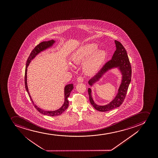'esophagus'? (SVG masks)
I'll return each instance as SVG.
<instances>
[{"label":"esophagus","instance_id":"34e87169","mask_svg":"<svg viewBox=\"0 0 158 158\" xmlns=\"http://www.w3.org/2000/svg\"><path fill=\"white\" fill-rule=\"evenodd\" d=\"M84 81V78L82 76H79L77 78V82H83Z\"/></svg>","mask_w":158,"mask_h":158}]
</instances>
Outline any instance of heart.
I'll list each match as a JSON object with an SVG mask.
<instances>
[{
  "instance_id": "b5f03b06",
  "label": "heart",
  "mask_w": 158,
  "mask_h": 158,
  "mask_svg": "<svg viewBox=\"0 0 158 158\" xmlns=\"http://www.w3.org/2000/svg\"><path fill=\"white\" fill-rule=\"evenodd\" d=\"M98 45L94 43L86 44L73 53L72 60L74 63L83 62L84 69L89 74H94L100 69L106 57L103 50L98 49Z\"/></svg>"
}]
</instances>
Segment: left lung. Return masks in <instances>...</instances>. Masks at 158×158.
Segmentation results:
<instances>
[{
    "label": "left lung",
    "instance_id": "1",
    "mask_svg": "<svg viewBox=\"0 0 158 158\" xmlns=\"http://www.w3.org/2000/svg\"><path fill=\"white\" fill-rule=\"evenodd\" d=\"M115 43L116 49L113 55L112 58L105 64L101 69L89 81V84L92 85L95 82L99 80L105 72L113 67H118L121 71L122 80L118 94L116 95L114 99L107 105L100 106L95 103L92 98L91 89H88L90 103L95 109L100 112L111 111L113 109L119 107L123 103L131 80L132 69L127 51L120 42L115 40Z\"/></svg>",
    "mask_w": 158,
    "mask_h": 158
}]
</instances>
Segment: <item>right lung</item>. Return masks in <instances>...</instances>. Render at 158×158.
I'll use <instances>...</instances> for the list:
<instances>
[{
    "mask_svg": "<svg viewBox=\"0 0 158 158\" xmlns=\"http://www.w3.org/2000/svg\"><path fill=\"white\" fill-rule=\"evenodd\" d=\"M54 43L55 41L54 40H49V41H47V42H42L35 47L33 51H31V52L29 56L28 57L27 62H26V65L25 72V85L26 89L27 92L28 94L29 95L30 99L32 102L34 107L39 112H40L43 114L46 115L51 116L60 115L67 109V107L69 106V102L68 98L69 96V95L71 94V91H72L73 89L74 88L73 85V84H71L67 85L65 87V89H64V91H65V92H64V93H65V101H64V103L62 107L56 110V111H44L43 110H42L40 108L37 107L36 105L35 104L34 102L32 100V98H31V95H30L29 91L28 89L27 84V68L28 66L29 65V64L30 63L31 60L34 58L36 55L38 54V53H40V52H42V51L45 50L47 48L52 46Z\"/></svg>",
    "mask_w": 158,
    "mask_h": 158,
    "instance_id": "right-lung-1",
    "label": "right lung"
}]
</instances>
